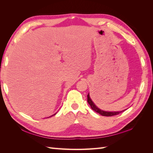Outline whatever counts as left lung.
<instances>
[{"label":"left lung","mask_w":153,"mask_h":153,"mask_svg":"<svg viewBox=\"0 0 153 153\" xmlns=\"http://www.w3.org/2000/svg\"><path fill=\"white\" fill-rule=\"evenodd\" d=\"M87 102L89 104V105L91 106V107L92 110L95 111V112H96L97 113L100 114V115H103V116H113V115H117L124 111V110H122V111H119V112H107V111H104V110L100 109L98 107H97V106L94 104V103L91 99L89 93L87 95Z\"/></svg>","instance_id":"obj_1"}]
</instances>
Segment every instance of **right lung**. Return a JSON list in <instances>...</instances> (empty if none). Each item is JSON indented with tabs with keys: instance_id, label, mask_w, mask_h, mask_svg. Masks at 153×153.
Here are the masks:
<instances>
[{
	"instance_id": "obj_1",
	"label": "right lung",
	"mask_w": 153,
	"mask_h": 153,
	"mask_svg": "<svg viewBox=\"0 0 153 153\" xmlns=\"http://www.w3.org/2000/svg\"><path fill=\"white\" fill-rule=\"evenodd\" d=\"M55 114H56V113H55V114H54L53 115H51V116H50V117H52V116H53V115H55ZM48 117H47V118H48Z\"/></svg>"
}]
</instances>
